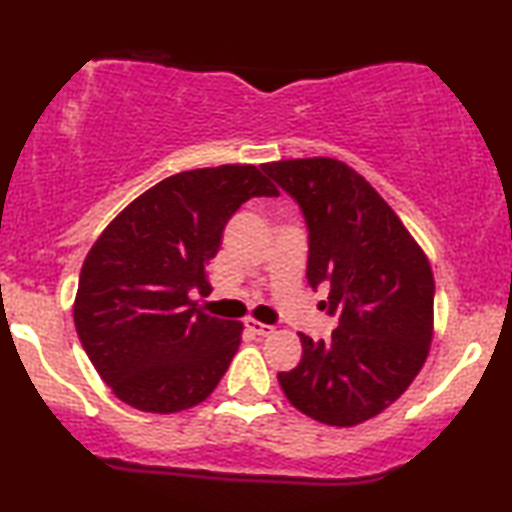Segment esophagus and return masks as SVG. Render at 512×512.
<instances>
[{
	"mask_svg": "<svg viewBox=\"0 0 512 512\" xmlns=\"http://www.w3.org/2000/svg\"><path fill=\"white\" fill-rule=\"evenodd\" d=\"M246 327L257 336H269L273 331L271 325H264V322H257V320H246Z\"/></svg>",
	"mask_w": 512,
	"mask_h": 512,
	"instance_id": "obj_1",
	"label": "esophagus"
}]
</instances>
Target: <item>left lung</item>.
Wrapping results in <instances>:
<instances>
[{
    "label": "left lung",
    "instance_id": "8db88e82",
    "mask_svg": "<svg viewBox=\"0 0 512 512\" xmlns=\"http://www.w3.org/2000/svg\"><path fill=\"white\" fill-rule=\"evenodd\" d=\"M308 229L306 278L336 329L299 334L301 359L280 371L285 397L313 420L352 427L397 401L429 355L434 276L397 213L348 164L315 157L264 164Z\"/></svg>",
    "mask_w": 512,
    "mask_h": 512
}]
</instances>
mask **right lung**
<instances>
[{"label":"right lung","mask_w":512,"mask_h":512,"mask_svg":"<svg viewBox=\"0 0 512 512\" xmlns=\"http://www.w3.org/2000/svg\"><path fill=\"white\" fill-rule=\"evenodd\" d=\"M278 190L253 164L164 178L115 218L85 257L74 322L85 355L113 394L146 413L204 401L241 343V322L201 313L206 266L229 218Z\"/></svg>","instance_id":"right-lung-1"}]
</instances>
